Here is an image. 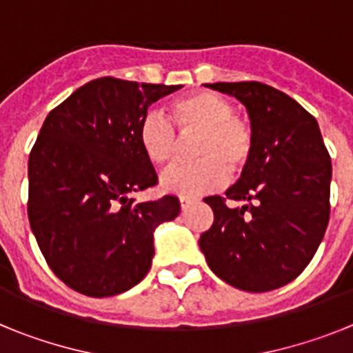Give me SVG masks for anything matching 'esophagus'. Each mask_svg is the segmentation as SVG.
<instances>
[{
	"instance_id": "34e87169",
	"label": "esophagus",
	"mask_w": 353,
	"mask_h": 353,
	"mask_svg": "<svg viewBox=\"0 0 353 353\" xmlns=\"http://www.w3.org/2000/svg\"><path fill=\"white\" fill-rule=\"evenodd\" d=\"M191 203H194V198H185V196L180 198V207H182V210H187Z\"/></svg>"
}]
</instances>
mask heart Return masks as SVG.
<instances>
[{
	"label": "heart",
	"instance_id": "b5f03b06",
	"mask_svg": "<svg viewBox=\"0 0 353 353\" xmlns=\"http://www.w3.org/2000/svg\"><path fill=\"white\" fill-rule=\"evenodd\" d=\"M171 120L182 136H194L192 155L198 161L171 168L161 179L166 192L198 196L226 182L228 171L239 173L254 150L252 129L244 118L235 117L228 99L214 92H192L171 104ZM139 145L154 166H170L179 154L180 138L161 113L146 114L139 123Z\"/></svg>",
	"mask_w": 353,
	"mask_h": 353
}]
</instances>
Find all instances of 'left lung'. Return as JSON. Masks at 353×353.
<instances>
[{
    "mask_svg": "<svg viewBox=\"0 0 353 353\" xmlns=\"http://www.w3.org/2000/svg\"><path fill=\"white\" fill-rule=\"evenodd\" d=\"M207 86L245 105L254 150L226 198H205L214 224L199 249L228 285L281 288L313 260L329 224L332 164L320 127L292 97L258 81ZM226 199L241 207L228 208Z\"/></svg>",
    "mask_w": 353,
    "mask_h": 353,
    "instance_id": "left-lung-1",
    "label": "left lung"
}]
</instances>
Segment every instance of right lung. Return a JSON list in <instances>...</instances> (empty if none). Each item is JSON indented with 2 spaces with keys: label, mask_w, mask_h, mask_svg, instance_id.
<instances>
[{
  "label": "right lung",
  "mask_w": 353,
  "mask_h": 353,
  "mask_svg": "<svg viewBox=\"0 0 353 353\" xmlns=\"http://www.w3.org/2000/svg\"><path fill=\"white\" fill-rule=\"evenodd\" d=\"M180 88L101 77L43 121L28 161V219L51 270L72 290L111 297L148 274L155 228L180 214V201L130 198L157 183L139 123L148 105Z\"/></svg>",
  "instance_id": "add662e5"
}]
</instances>
